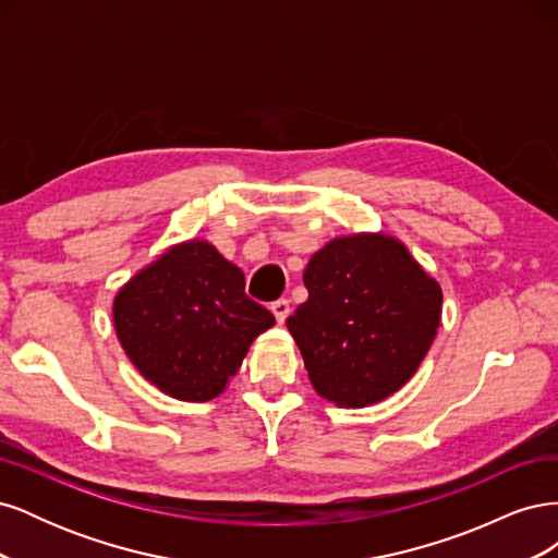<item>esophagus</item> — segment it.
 <instances>
[{"mask_svg": "<svg viewBox=\"0 0 558 558\" xmlns=\"http://www.w3.org/2000/svg\"><path fill=\"white\" fill-rule=\"evenodd\" d=\"M272 314H275V318H277V324H283L286 318H289V314H291V302L286 300V298H281V300H275L272 302Z\"/></svg>", "mask_w": 558, "mask_h": 558, "instance_id": "esophagus-1", "label": "esophagus"}]
</instances>
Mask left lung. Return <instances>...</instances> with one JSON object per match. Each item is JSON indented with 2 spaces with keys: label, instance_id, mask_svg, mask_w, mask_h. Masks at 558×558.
I'll list each match as a JSON object with an SVG mask.
<instances>
[{
  "label": "left lung",
  "instance_id": "8db88e82",
  "mask_svg": "<svg viewBox=\"0 0 558 558\" xmlns=\"http://www.w3.org/2000/svg\"><path fill=\"white\" fill-rule=\"evenodd\" d=\"M289 316L318 396L365 408L408 381L440 326L442 291L400 242L353 234L314 253Z\"/></svg>",
  "mask_w": 558,
  "mask_h": 558
}]
</instances>
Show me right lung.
<instances>
[{"label":"right lung","instance_id":"obj_1","mask_svg":"<svg viewBox=\"0 0 558 558\" xmlns=\"http://www.w3.org/2000/svg\"><path fill=\"white\" fill-rule=\"evenodd\" d=\"M113 324L148 381L177 400L205 402L223 391L275 316L244 293L240 267L207 242H185L118 291Z\"/></svg>","mask_w":558,"mask_h":558}]
</instances>
